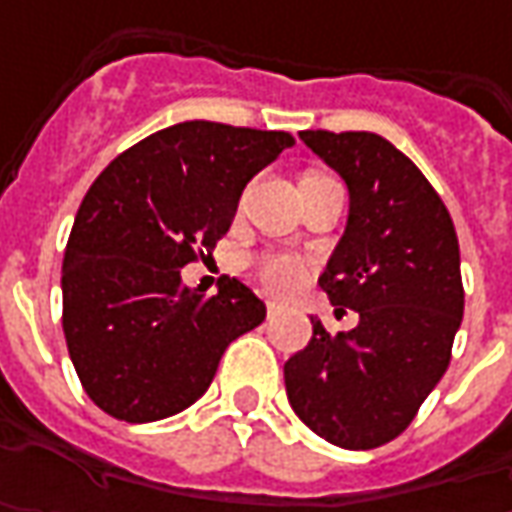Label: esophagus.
Returning <instances> with one entry per match:
<instances>
[{
  "label": "esophagus",
  "instance_id": "1",
  "mask_svg": "<svg viewBox=\"0 0 512 512\" xmlns=\"http://www.w3.org/2000/svg\"><path fill=\"white\" fill-rule=\"evenodd\" d=\"M266 311H269V317H272V314H277V311H280V306H277V303H269V306H266Z\"/></svg>",
  "mask_w": 512,
  "mask_h": 512
}]
</instances>
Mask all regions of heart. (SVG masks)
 Listing matches in <instances>:
<instances>
[{
  "label": "heart",
  "instance_id": "heart-1",
  "mask_svg": "<svg viewBox=\"0 0 512 512\" xmlns=\"http://www.w3.org/2000/svg\"><path fill=\"white\" fill-rule=\"evenodd\" d=\"M257 277L274 294H286L303 283L306 266L291 255H263L257 260Z\"/></svg>",
  "mask_w": 512,
  "mask_h": 512
}]
</instances>
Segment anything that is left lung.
Listing matches in <instances>:
<instances>
[{"label":"left lung","instance_id":"8db88e82","mask_svg":"<svg viewBox=\"0 0 512 512\" xmlns=\"http://www.w3.org/2000/svg\"><path fill=\"white\" fill-rule=\"evenodd\" d=\"M303 144L348 186V223L320 289L360 323L283 365L294 414L326 442L371 450L397 439L448 371L465 289L448 209L408 155L377 133L306 130Z\"/></svg>","mask_w":512,"mask_h":512}]
</instances>
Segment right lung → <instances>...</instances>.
<instances>
[{
  "label": "right lung",
  "instance_id": "obj_1",
  "mask_svg": "<svg viewBox=\"0 0 512 512\" xmlns=\"http://www.w3.org/2000/svg\"><path fill=\"white\" fill-rule=\"evenodd\" d=\"M291 144L277 130L184 121L121 152L87 189L64 252L62 328L104 414L155 422L184 411L226 345L266 320L238 277L206 297L181 269L212 255L243 186Z\"/></svg>",
  "mask_w": 512,
  "mask_h": 512
}]
</instances>
